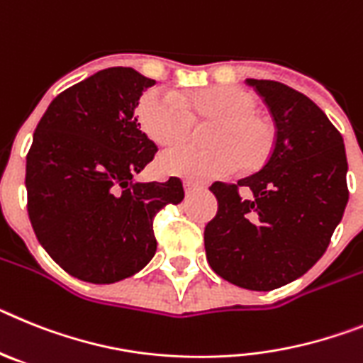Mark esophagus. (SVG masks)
<instances>
[{
    "mask_svg": "<svg viewBox=\"0 0 363 363\" xmlns=\"http://www.w3.org/2000/svg\"><path fill=\"white\" fill-rule=\"evenodd\" d=\"M204 190V186L203 184H195V182H190V181H186L184 182V191L186 195L190 197V195L197 194V191H203Z\"/></svg>",
    "mask_w": 363,
    "mask_h": 363,
    "instance_id": "34e87169",
    "label": "esophagus"
}]
</instances>
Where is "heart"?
Listing matches in <instances>:
<instances>
[{
	"label": "heart",
	"instance_id": "heart-1",
	"mask_svg": "<svg viewBox=\"0 0 363 363\" xmlns=\"http://www.w3.org/2000/svg\"><path fill=\"white\" fill-rule=\"evenodd\" d=\"M257 107L254 94L235 86L194 89L182 99L173 91L150 89L138 100L137 116L144 133L159 146L182 143L191 133L194 118L217 121L208 133L212 147L182 144L159 159L166 175L204 182L228 175L239 164L257 169L272 155L276 128Z\"/></svg>",
	"mask_w": 363,
	"mask_h": 363
}]
</instances>
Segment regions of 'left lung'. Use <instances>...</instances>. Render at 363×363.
I'll use <instances>...</instances> for the list:
<instances>
[{
  "mask_svg": "<svg viewBox=\"0 0 363 363\" xmlns=\"http://www.w3.org/2000/svg\"><path fill=\"white\" fill-rule=\"evenodd\" d=\"M276 122L272 155L238 184L216 182L217 216L204 228L213 272L250 291H272L303 276L327 250L349 199L340 131L303 93L254 80ZM251 190L241 200L237 188Z\"/></svg>",
  "mask_w": 363,
  "mask_h": 363,
  "instance_id": "8db88e82",
  "label": "left lung"
}]
</instances>
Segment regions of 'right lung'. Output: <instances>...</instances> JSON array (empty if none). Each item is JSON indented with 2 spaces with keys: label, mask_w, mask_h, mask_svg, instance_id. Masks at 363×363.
<instances>
[{
  "label": "right lung",
  "mask_w": 363,
  "mask_h": 363,
  "mask_svg": "<svg viewBox=\"0 0 363 363\" xmlns=\"http://www.w3.org/2000/svg\"><path fill=\"white\" fill-rule=\"evenodd\" d=\"M155 84L131 67L94 72L60 93L27 155V210L38 241L82 281L107 285L155 256L153 217L184 199L182 182H137L157 146L135 109Z\"/></svg>",
  "instance_id": "right-lung-1"
}]
</instances>
